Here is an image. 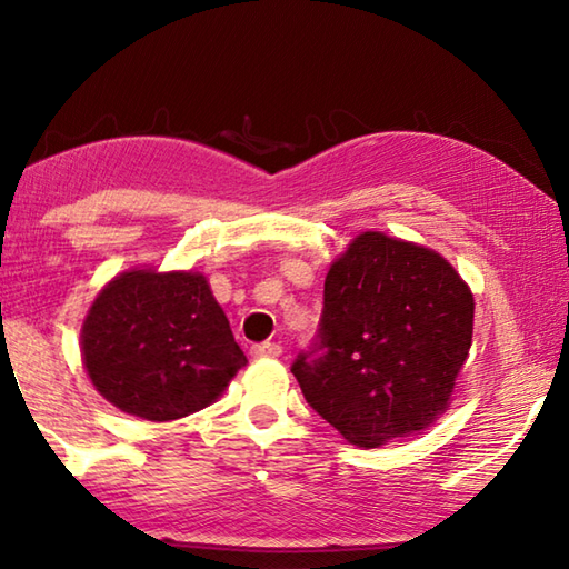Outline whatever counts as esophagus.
I'll use <instances>...</instances> for the list:
<instances>
[{
	"mask_svg": "<svg viewBox=\"0 0 569 569\" xmlns=\"http://www.w3.org/2000/svg\"><path fill=\"white\" fill-rule=\"evenodd\" d=\"M281 346L278 343H271V341H263V343H256L253 349H250V353L256 356V359H278L281 356Z\"/></svg>",
	"mask_w": 569,
	"mask_h": 569,
	"instance_id": "1",
	"label": "esophagus"
}]
</instances>
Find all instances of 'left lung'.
<instances>
[{
    "label": "left lung",
    "instance_id": "obj_1",
    "mask_svg": "<svg viewBox=\"0 0 569 569\" xmlns=\"http://www.w3.org/2000/svg\"><path fill=\"white\" fill-rule=\"evenodd\" d=\"M475 331V298L435 250L363 233L329 268L319 333L293 377L356 447L427 429L447 409Z\"/></svg>",
    "mask_w": 569,
    "mask_h": 569
}]
</instances>
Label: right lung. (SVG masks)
I'll list each match as a JSON object with an SVG mask.
<instances>
[{"label": "right lung", "mask_w": 569, "mask_h": 569, "mask_svg": "<svg viewBox=\"0 0 569 569\" xmlns=\"http://www.w3.org/2000/svg\"><path fill=\"white\" fill-rule=\"evenodd\" d=\"M82 359L104 399L148 421L208 407L248 361L206 278L182 271L104 286L82 326Z\"/></svg>", "instance_id": "add662e5"}]
</instances>
